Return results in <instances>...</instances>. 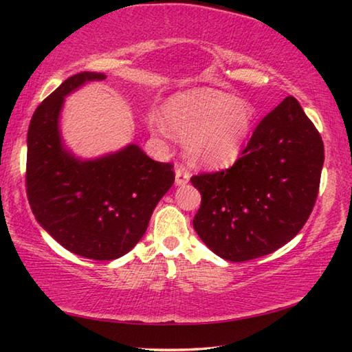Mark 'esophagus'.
<instances>
[{"label": "esophagus", "instance_id": "esophagus-1", "mask_svg": "<svg viewBox=\"0 0 352 352\" xmlns=\"http://www.w3.org/2000/svg\"><path fill=\"white\" fill-rule=\"evenodd\" d=\"M190 174L188 172V169L184 168V166L178 164L177 169H175V184L177 186H183V184H186L189 182Z\"/></svg>", "mask_w": 352, "mask_h": 352}]
</instances>
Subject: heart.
I'll return each mask as SVG.
<instances>
[{"label":"heart","mask_w":352,"mask_h":352,"mask_svg":"<svg viewBox=\"0 0 352 352\" xmlns=\"http://www.w3.org/2000/svg\"><path fill=\"white\" fill-rule=\"evenodd\" d=\"M162 118L151 127L160 135L169 129L187 136L190 162L205 168H223L236 162L253 124V109L243 100L214 88H192L166 100Z\"/></svg>","instance_id":"obj_1"}]
</instances>
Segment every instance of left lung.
Here are the masks:
<instances>
[{
	"mask_svg": "<svg viewBox=\"0 0 352 352\" xmlns=\"http://www.w3.org/2000/svg\"><path fill=\"white\" fill-rule=\"evenodd\" d=\"M241 155L228 169L190 178L201 195L194 230L231 262L270 254L300 233L324 163L318 130L292 96L262 119Z\"/></svg>",
	"mask_w": 352,
	"mask_h": 352,
	"instance_id": "1",
	"label": "left lung"
}]
</instances>
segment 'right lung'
Listing matches in <instances>:
<instances>
[{
  "mask_svg": "<svg viewBox=\"0 0 352 352\" xmlns=\"http://www.w3.org/2000/svg\"><path fill=\"white\" fill-rule=\"evenodd\" d=\"M104 79L88 71L68 77L37 107L28 130L26 192L35 219L62 247L94 261L129 253L175 180L174 166L136 144L94 160L65 148L58 129L65 98Z\"/></svg>",
  "mask_w": 352,
  "mask_h": 352,
  "instance_id": "right-lung-1",
  "label": "right lung"
}]
</instances>
